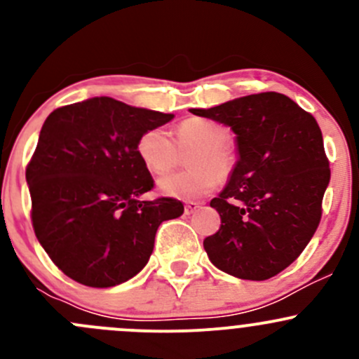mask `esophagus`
Wrapping results in <instances>:
<instances>
[{
	"label": "esophagus",
	"mask_w": 359,
	"mask_h": 359,
	"mask_svg": "<svg viewBox=\"0 0 359 359\" xmlns=\"http://www.w3.org/2000/svg\"><path fill=\"white\" fill-rule=\"evenodd\" d=\"M201 206V203H196V201H187L186 205H184V212H186V215H191V213L196 212L198 208Z\"/></svg>",
	"instance_id": "obj_1"
}]
</instances>
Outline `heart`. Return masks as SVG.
Here are the masks:
<instances>
[{
	"label": "heart",
	"mask_w": 359,
	"mask_h": 359,
	"mask_svg": "<svg viewBox=\"0 0 359 359\" xmlns=\"http://www.w3.org/2000/svg\"><path fill=\"white\" fill-rule=\"evenodd\" d=\"M177 144L161 126L146 130L137 139V156L151 173L168 172L179 161V149H194L187 158V172H175L159 179V191L179 200L206 196L233 173L236 156L227 144L231 132L222 123L205 118H191L175 130ZM180 147L177 148L176 146Z\"/></svg>",
	"instance_id": "obj_1"
}]
</instances>
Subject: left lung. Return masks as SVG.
Wrapping results in <instances>:
<instances>
[{
  "mask_svg": "<svg viewBox=\"0 0 359 359\" xmlns=\"http://www.w3.org/2000/svg\"><path fill=\"white\" fill-rule=\"evenodd\" d=\"M191 112L231 126L238 147L229 182L210 201L220 229L203 247L231 276L269 280L302 253L321 220L330 168L320 126L276 92Z\"/></svg>",
  "mask_w": 359,
  "mask_h": 359,
  "instance_id": "1",
  "label": "left lung"
}]
</instances>
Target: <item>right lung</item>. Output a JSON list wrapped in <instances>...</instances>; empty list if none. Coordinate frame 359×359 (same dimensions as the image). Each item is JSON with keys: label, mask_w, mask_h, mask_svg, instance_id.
I'll use <instances>...</instances> for the list:
<instances>
[{"label": "right lung", "mask_w": 359, "mask_h": 359, "mask_svg": "<svg viewBox=\"0 0 359 359\" xmlns=\"http://www.w3.org/2000/svg\"><path fill=\"white\" fill-rule=\"evenodd\" d=\"M172 119L93 97L59 107L43 123L25 168L32 227L71 280L93 288L130 280L149 260L159 224L184 213L173 198L140 200L154 180L137 156V139Z\"/></svg>", "instance_id": "1"}]
</instances>
